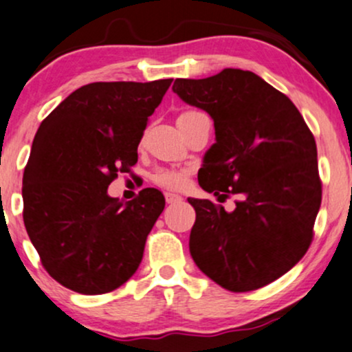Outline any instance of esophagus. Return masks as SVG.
I'll return each mask as SVG.
<instances>
[{
  "label": "esophagus",
  "instance_id": "esophagus-1",
  "mask_svg": "<svg viewBox=\"0 0 352 352\" xmlns=\"http://www.w3.org/2000/svg\"><path fill=\"white\" fill-rule=\"evenodd\" d=\"M166 201L167 203H179V201H182V197L175 193H166Z\"/></svg>",
  "mask_w": 352,
  "mask_h": 352
}]
</instances>
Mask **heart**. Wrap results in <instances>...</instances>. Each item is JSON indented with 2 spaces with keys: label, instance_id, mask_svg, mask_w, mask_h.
Segmentation results:
<instances>
[{
  "label": "heart",
  "instance_id": "1",
  "mask_svg": "<svg viewBox=\"0 0 352 352\" xmlns=\"http://www.w3.org/2000/svg\"><path fill=\"white\" fill-rule=\"evenodd\" d=\"M197 113H201V112L186 110V112L180 115V117H191V115H197ZM185 177H186V172L182 170V168H159V170L154 173L153 180L157 185L164 186V188L179 190L185 184Z\"/></svg>",
  "mask_w": 352,
  "mask_h": 352
}]
</instances>
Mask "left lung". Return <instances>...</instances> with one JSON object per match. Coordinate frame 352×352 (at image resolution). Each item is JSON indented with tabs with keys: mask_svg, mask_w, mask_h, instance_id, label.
Listing matches in <instances>:
<instances>
[{
	"mask_svg": "<svg viewBox=\"0 0 352 352\" xmlns=\"http://www.w3.org/2000/svg\"><path fill=\"white\" fill-rule=\"evenodd\" d=\"M173 92L214 120L199 186L234 211L188 198L197 211L190 253L208 278L232 292L276 281L314 239L322 203L317 144L287 96L252 71L226 68L204 79H175Z\"/></svg>",
	"mask_w": 352,
	"mask_h": 352,
	"instance_id": "8db88e82",
	"label": "left lung"
}]
</instances>
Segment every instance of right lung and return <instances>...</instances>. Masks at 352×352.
<instances>
[{
  "mask_svg": "<svg viewBox=\"0 0 352 352\" xmlns=\"http://www.w3.org/2000/svg\"><path fill=\"white\" fill-rule=\"evenodd\" d=\"M170 84H86L40 123L22 179V217L43 268L61 286L105 294L136 273L166 199L144 188L123 204L107 188L138 162L148 118Z\"/></svg>",
  "mask_w": 352,
  "mask_h": 352,
  "instance_id": "add662e5",
  "label": "right lung"
}]
</instances>
